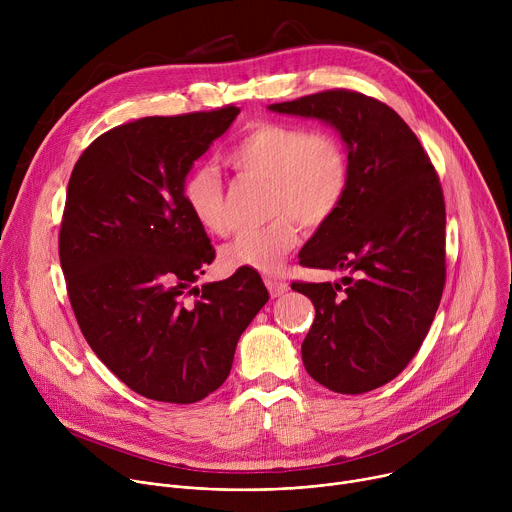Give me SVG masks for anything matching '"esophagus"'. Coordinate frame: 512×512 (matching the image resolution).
<instances>
[{"label": "esophagus", "mask_w": 512, "mask_h": 512, "mask_svg": "<svg viewBox=\"0 0 512 512\" xmlns=\"http://www.w3.org/2000/svg\"><path fill=\"white\" fill-rule=\"evenodd\" d=\"M265 285H267V289H269L271 298H279V296H283L285 291L289 289L285 281H281V279H275V277H265Z\"/></svg>", "instance_id": "1"}]
</instances>
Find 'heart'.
Wrapping results in <instances>:
<instances>
[{"instance_id":"1","label":"heart","mask_w":512,"mask_h":512,"mask_svg":"<svg viewBox=\"0 0 512 512\" xmlns=\"http://www.w3.org/2000/svg\"><path fill=\"white\" fill-rule=\"evenodd\" d=\"M227 164L269 182L267 210L273 214L267 225L245 229L223 247L221 261L229 269H279L283 257L298 245L294 218L310 229L324 225L350 184L344 143L330 131H310L294 123H257L227 152ZM182 196L204 231L218 237L231 233L225 188L210 166L190 170Z\"/></svg>"}]
</instances>
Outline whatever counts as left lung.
<instances>
[{
    "label": "left lung",
    "mask_w": 512,
    "mask_h": 512,
    "mask_svg": "<svg viewBox=\"0 0 512 512\" xmlns=\"http://www.w3.org/2000/svg\"><path fill=\"white\" fill-rule=\"evenodd\" d=\"M267 109L324 121L346 145V196L300 251V265L350 275L291 289L316 308L302 344L308 375L342 395L373 391L407 367L442 300L440 178L409 125L373 97L336 89Z\"/></svg>",
    "instance_id": "left-lung-1"
}]
</instances>
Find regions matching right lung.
<instances>
[{"label": "right lung", "mask_w": 512, "mask_h": 512, "mask_svg": "<svg viewBox=\"0 0 512 512\" xmlns=\"http://www.w3.org/2000/svg\"><path fill=\"white\" fill-rule=\"evenodd\" d=\"M239 111L113 127L68 180L58 253L70 306L105 367L154 401L196 403L221 387L269 300L251 267L194 285L214 249L186 208L184 178Z\"/></svg>", "instance_id": "obj_1"}]
</instances>
